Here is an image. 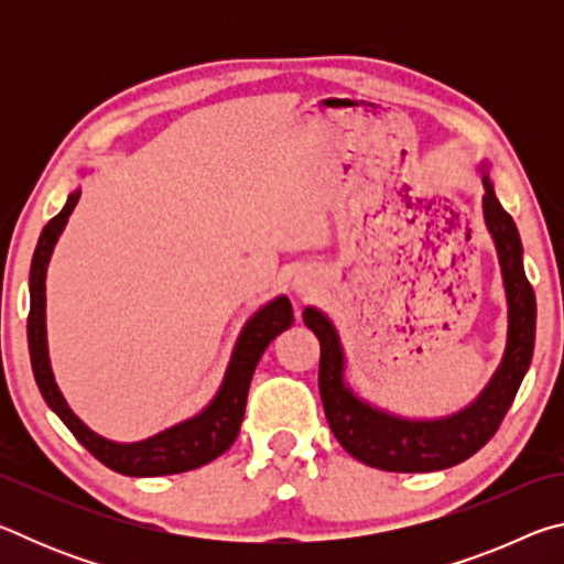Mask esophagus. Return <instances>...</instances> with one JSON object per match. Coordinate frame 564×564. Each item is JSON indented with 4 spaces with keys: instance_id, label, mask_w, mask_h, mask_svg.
<instances>
[{
    "instance_id": "obj_1",
    "label": "esophagus",
    "mask_w": 564,
    "mask_h": 564,
    "mask_svg": "<svg viewBox=\"0 0 564 564\" xmlns=\"http://www.w3.org/2000/svg\"><path fill=\"white\" fill-rule=\"evenodd\" d=\"M305 291H311L308 285H305V283H299V293H305Z\"/></svg>"
}]
</instances>
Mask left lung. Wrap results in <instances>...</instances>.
Segmentation results:
<instances>
[{"label":"left lung","mask_w":564,"mask_h":564,"mask_svg":"<svg viewBox=\"0 0 564 564\" xmlns=\"http://www.w3.org/2000/svg\"><path fill=\"white\" fill-rule=\"evenodd\" d=\"M482 214L502 265L510 326L498 373L473 405L443 420H408L370 408L352 395L343 380V350L333 323L316 308L303 311L305 326L321 340L318 388L330 431L356 460L378 470L433 473L467 460L498 433L530 368L538 303L524 275L520 234L495 196L488 174L482 176Z\"/></svg>","instance_id":"8db88e82"}]
</instances>
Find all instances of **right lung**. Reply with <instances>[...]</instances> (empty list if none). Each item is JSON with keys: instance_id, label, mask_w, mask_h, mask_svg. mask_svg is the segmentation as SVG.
<instances>
[{"instance_id": "add662e5", "label": "right lung", "mask_w": 564, "mask_h": 564, "mask_svg": "<svg viewBox=\"0 0 564 564\" xmlns=\"http://www.w3.org/2000/svg\"><path fill=\"white\" fill-rule=\"evenodd\" d=\"M76 202H79V191L66 198V204L59 214H56L50 224L44 226L40 236V243L34 248L32 256V271H30V318H26V340H30V358L34 380L40 386V393L44 395L46 405H50L62 423L69 427L76 441H79L87 451L97 457L99 463L111 467L113 473L129 475V477H154V475H174L196 470L206 463L216 460L218 455L226 453L234 445L238 431H241V420L246 413V398L248 386H251L253 370L259 366L263 350L269 343L291 328L293 323V308L291 301L281 295V299L271 301L269 305L256 313V316L246 323V328L234 348L231 362H228L226 378L218 390L212 405L202 410L196 417L178 423L169 431L159 433L149 441L121 445L111 443L107 437L89 431L87 425L76 417L66 400L62 398L59 388L54 383L50 356H46V323H44V279H46V263L54 251L56 238H59L66 218L74 212Z\"/></svg>"}]
</instances>
